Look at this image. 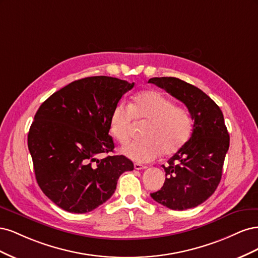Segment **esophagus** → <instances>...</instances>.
Listing matches in <instances>:
<instances>
[{
	"mask_svg": "<svg viewBox=\"0 0 258 258\" xmlns=\"http://www.w3.org/2000/svg\"><path fill=\"white\" fill-rule=\"evenodd\" d=\"M147 167L145 165H142V163L140 162H135V169L136 170H143V169H146Z\"/></svg>",
	"mask_w": 258,
	"mask_h": 258,
	"instance_id": "34e87169",
	"label": "esophagus"
}]
</instances>
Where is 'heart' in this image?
<instances>
[{
    "label": "heart",
    "instance_id": "heart-1",
    "mask_svg": "<svg viewBox=\"0 0 258 258\" xmlns=\"http://www.w3.org/2000/svg\"><path fill=\"white\" fill-rule=\"evenodd\" d=\"M134 120L146 122L143 140L122 148L128 158L148 162L165 155H173L188 142L192 132L191 117L185 107L173 104L165 93L145 90L138 93L130 106L118 103L114 106L108 120L111 135L120 144H126L131 136Z\"/></svg>",
    "mask_w": 258,
    "mask_h": 258
}]
</instances>
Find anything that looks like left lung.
Instances as JSON below:
<instances>
[{"mask_svg":"<svg viewBox=\"0 0 258 258\" xmlns=\"http://www.w3.org/2000/svg\"><path fill=\"white\" fill-rule=\"evenodd\" d=\"M148 83L183 102L194 120L190 139L162 166L166 181L151 197L171 210L195 208L212 196L221 182L229 148L223 113L204 91L176 77H153Z\"/></svg>","mask_w":258,"mask_h":258,"instance_id":"8db88e82","label":"left lung"}]
</instances>
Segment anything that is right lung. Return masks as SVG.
<instances>
[{
	"instance_id": "1",
	"label": "right lung",
	"mask_w": 258,
	"mask_h": 258,
	"mask_svg": "<svg viewBox=\"0 0 258 258\" xmlns=\"http://www.w3.org/2000/svg\"><path fill=\"white\" fill-rule=\"evenodd\" d=\"M135 83L110 76L77 80L42 103L28 135V147L42 191L71 213H87L112 197L134 162L114 151L108 120Z\"/></svg>"
}]
</instances>
